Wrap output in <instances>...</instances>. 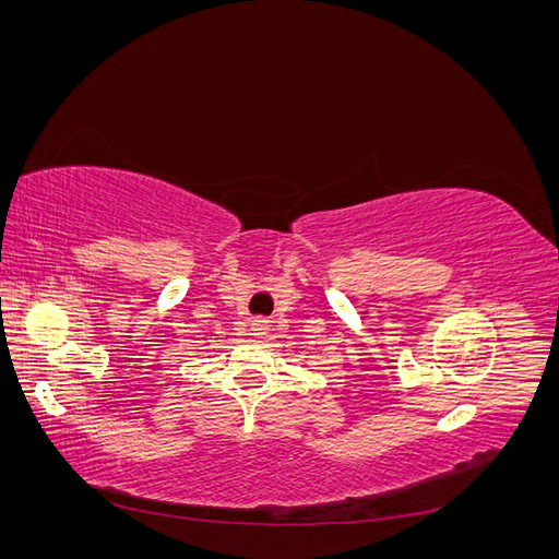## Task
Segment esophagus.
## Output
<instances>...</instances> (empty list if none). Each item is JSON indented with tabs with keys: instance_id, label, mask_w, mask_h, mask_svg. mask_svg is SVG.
Listing matches in <instances>:
<instances>
[{
	"instance_id": "obj_1",
	"label": "esophagus",
	"mask_w": 559,
	"mask_h": 559,
	"mask_svg": "<svg viewBox=\"0 0 559 559\" xmlns=\"http://www.w3.org/2000/svg\"><path fill=\"white\" fill-rule=\"evenodd\" d=\"M251 333H253V335H265V333H267V319L253 317V319H251Z\"/></svg>"
}]
</instances>
